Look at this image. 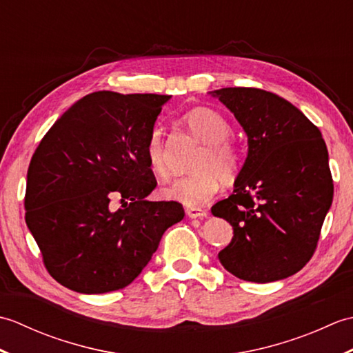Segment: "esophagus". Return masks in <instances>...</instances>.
I'll use <instances>...</instances> for the list:
<instances>
[{
	"mask_svg": "<svg viewBox=\"0 0 353 353\" xmlns=\"http://www.w3.org/2000/svg\"><path fill=\"white\" fill-rule=\"evenodd\" d=\"M186 214H188L190 219H206L208 212L205 209H200V208H188L186 209Z\"/></svg>",
	"mask_w": 353,
	"mask_h": 353,
	"instance_id": "esophagus-1",
	"label": "esophagus"
}]
</instances>
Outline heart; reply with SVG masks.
Listing matches in <instances>:
<instances>
[{
  "mask_svg": "<svg viewBox=\"0 0 353 353\" xmlns=\"http://www.w3.org/2000/svg\"><path fill=\"white\" fill-rule=\"evenodd\" d=\"M183 123L194 137L203 142L205 147L192 163V170L196 172L165 186L161 196L185 206H197L211 200L220 190L221 182L230 183L235 181L241 170V152L229 139L232 125L220 112L211 108L191 109L183 115ZM145 157L156 177L162 181L170 177L163 133L159 125H154L148 133Z\"/></svg>",
  "mask_w": 353,
  "mask_h": 353,
  "instance_id": "1",
  "label": "heart"
}]
</instances>
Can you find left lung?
I'll list each match as a JSON object with an SVG mask.
<instances>
[{"label":"left lung","instance_id":"obj_1","mask_svg":"<svg viewBox=\"0 0 353 353\" xmlns=\"http://www.w3.org/2000/svg\"><path fill=\"white\" fill-rule=\"evenodd\" d=\"M211 94L235 115L249 142L234 192L211 209L234 228L219 259L243 281L285 279L312 258L332 205L326 144L317 125L273 92L223 88Z\"/></svg>","mask_w":353,"mask_h":353}]
</instances>
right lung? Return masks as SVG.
I'll return each mask as SVG.
<instances>
[{
	"mask_svg": "<svg viewBox=\"0 0 353 353\" xmlns=\"http://www.w3.org/2000/svg\"><path fill=\"white\" fill-rule=\"evenodd\" d=\"M171 95L99 91L74 103L37 145L27 171L26 223L54 279L103 294L132 283L163 232L185 216L156 188L145 141ZM122 208L114 212L111 200Z\"/></svg>",
	"mask_w": 353,
	"mask_h": 353,
	"instance_id": "add662e5",
	"label": "right lung"
}]
</instances>
